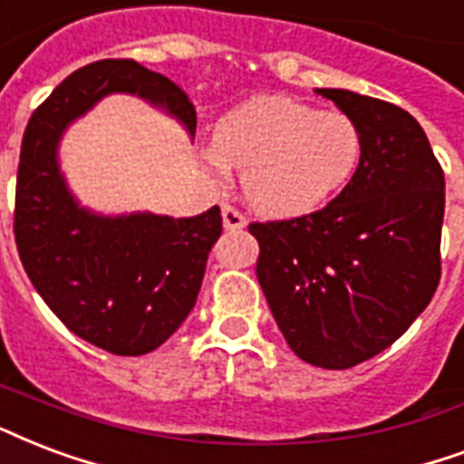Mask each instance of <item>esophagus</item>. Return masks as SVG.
<instances>
[{
	"mask_svg": "<svg viewBox=\"0 0 464 464\" xmlns=\"http://www.w3.org/2000/svg\"><path fill=\"white\" fill-rule=\"evenodd\" d=\"M221 217H224L226 231H240V228L246 226V218H243V214H240L238 208L228 207V204H224V207H221Z\"/></svg>",
	"mask_w": 464,
	"mask_h": 464,
	"instance_id": "34e87169",
	"label": "esophagus"
}]
</instances>
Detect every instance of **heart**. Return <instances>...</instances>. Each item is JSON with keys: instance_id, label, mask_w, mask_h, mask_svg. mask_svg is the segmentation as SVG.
Wrapping results in <instances>:
<instances>
[{"instance_id": "b5f03b06", "label": "heart", "mask_w": 464, "mask_h": 464, "mask_svg": "<svg viewBox=\"0 0 464 464\" xmlns=\"http://www.w3.org/2000/svg\"><path fill=\"white\" fill-rule=\"evenodd\" d=\"M208 158L240 169V192L265 217L311 214L348 185L362 160V136L341 111H316L289 97H257L217 123Z\"/></svg>"}]
</instances>
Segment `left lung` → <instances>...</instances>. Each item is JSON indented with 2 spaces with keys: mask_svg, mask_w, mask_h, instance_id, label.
<instances>
[{
  "mask_svg": "<svg viewBox=\"0 0 464 464\" xmlns=\"http://www.w3.org/2000/svg\"><path fill=\"white\" fill-rule=\"evenodd\" d=\"M316 92L360 129L358 172L321 211L250 233L289 348L309 365L348 370L389 348L436 295L445 177L409 111L350 90Z\"/></svg>",
  "mask_w": 464,
  "mask_h": 464,
  "instance_id": "left-lung-1",
  "label": "left lung"
}]
</instances>
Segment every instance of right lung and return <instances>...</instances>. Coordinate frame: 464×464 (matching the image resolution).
Wrapping results in <instances>:
<instances>
[{
  "mask_svg": "<svg viewBox=\"0 0 464 464\" xmlns=\"http://www.w3.org/2000/svg\"><path fill=\"white\" fill-rule=\"evenodd\" d=\"M136 94L194 138L192 102L136 60L80 67L38 106L21 140L14 236L31 285L82 341L114 355H146L197 304L221 211L172 218L150 211L106 217L82 207L58 162L63 133L106 94Z\"/></svg>",
  "mask_w": 464,
  "mask_h": 464,
  "instance_id": "1",
  "label": "right lung"
}]
</instances>
